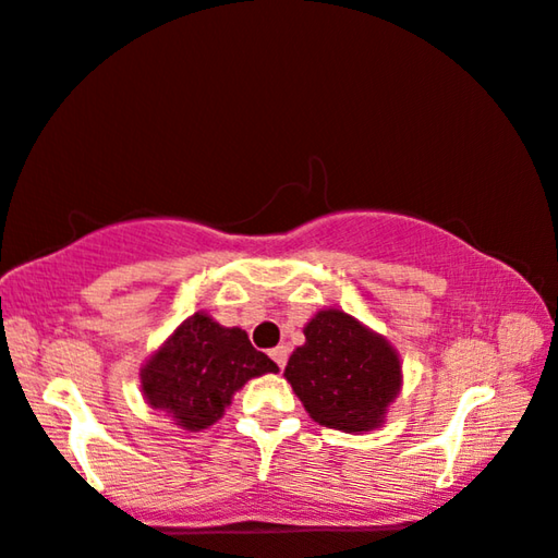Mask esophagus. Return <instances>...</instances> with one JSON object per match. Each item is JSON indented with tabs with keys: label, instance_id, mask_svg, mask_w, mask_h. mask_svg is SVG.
<instances>
[{
	"label": "esophagus",
	"instance_id": "1",
	"mask_svg": "<svg viewBox=\"0 0 558 558\" xmlns=\"http://www.w3.org/2000/svg\"><path fill=\"white\" fill-rule=\"evenodd\" d=\"M270 359L280 366V369H286V364H288V349H286V347L270 349Z\"/></svg>",
	"mask_w": 558,
	"mask_h": 558
}]
</instances>
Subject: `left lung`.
<instances>
[{
    "instance_id": "8db88e82",
    "label": "left lung",
    "mask_w": 558,
    "mask_h": 558,
    "mask_svg": "<svg viewBox=\"0 0 558 558\" xmlns=\"http://www.w3.org/2000/svg\"><path fill=\"white\" fill-rule=\"evenodd\" d=\"M286 379L319 426L362 433L379 428L401 391V359L381 335L342 310H319L305 344L290 354Z\"/></svg>"
}]
</instances>
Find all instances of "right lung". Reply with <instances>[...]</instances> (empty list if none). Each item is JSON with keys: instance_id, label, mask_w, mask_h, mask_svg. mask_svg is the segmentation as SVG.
<instances>
[{"instance_id": "add662e5", "label": "right lung", "mask_w": 558, "mask_h": 558, "mask_svg": "<svg viewBox=\"0 0 558 558\" xmlns=\"http://www.w3.org/2000/svg\"><path fill=\"white\" fill-rule=\"evenodd\" d=\"M278 364L251 344L241 327H221L206 313L186 317L140 372L153 409L167 411L177 426L204 430L221 418L233 393Z\"/></svg>"}]
</instances>
